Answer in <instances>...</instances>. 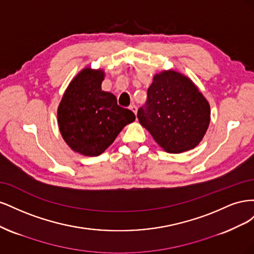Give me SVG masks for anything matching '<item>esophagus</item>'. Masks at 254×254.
<instances>
[{
  "label": "esophagus",
  "mask_w": 254,
  "mask_h": 254,
  "mask_svg": "<svg viewBox=\"0 0 254 254\" xmlns=\"http://www.w3.org/2000/svg\"><path fill=\"white\" fill-rule=\"evenodd\" d=\"M129 109H130V110H131V111H132V112H133L134 114H136V106H135L134 104H132V105H130V106H129Z\"/></svg>",
  "instance_id": "obj_1"
}]
</instances>
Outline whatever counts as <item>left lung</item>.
<instances>
[{"label": "left lung", "instance_id": "left-lung-1", "mask_svg": "<svg viewBox=\"0 0 254 254\" xmlns=\"http://www.w3.org/2000/svg\"><path fill=\"white\" fill-rule=\"evenodd\" d=\"M137 119L165 151L180 153L202 140L210 123V106L190 79L167 71L153 77Z\"/></svg>", "mask_w": 254, "mask_h": 254}]
</instances>
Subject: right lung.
<instances>
[{
  "instance_id": "add662e5",
  "label": "right lung",
  "mask_w": 254,
  "mask_h": 254,
  "mask_svg": "<svg viewBox=\"0 0 254 254\" xmlns=\"http://www.w3.org/2000/svg\"><path fill=\"white\" fill-rule=\"evenodd\" d=\"M103 71L87 67L68 84L58 107L61 135L84 156H99L113 143L134 113L118 105L117 97L102 91Z\"/></svg>"
}]
</instances>
